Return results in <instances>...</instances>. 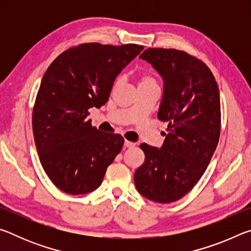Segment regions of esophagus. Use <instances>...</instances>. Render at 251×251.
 I'll return each instance as SVG.
<instances>
[{"label": "esophagus", "instance_id": "1", "mask_svg": "<svg viewBox=\"0 0 251 251\" xmlns=\"http://www.w3.org/2000/svg\"><path fill=\"white\" fill-rule=\"evenodd\" d=\"M124 146L125 147H134L135 146V143H131L129 141H125L124 142Z\"/></svg>", "mask_w": 251, "mask_h": 251}]
</instances>
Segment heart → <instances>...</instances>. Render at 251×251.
<instances>
[{
	"instance_id": "b5f03b06",
	"label": "heart",
	"mask_w": 251,
	"mask_h": 251,
	"mask_svg": "<svg viewBox=\"0 0 251 251\" xmlns=\"http://www.w3.org/2000/svg\"><path fill=\"white\" fill-rule=\"evenodd\" d=\"M146 85H157L156 79L150 74H142L138 78V87L146 86Z\"/></svg>"
}]
</instances>
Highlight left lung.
<instances>
[{
	"instance_id": "obj_1",
	"label": "left lung",
	"mask_w": 251,
	"mask_h": 251,
	"mask_svg": "<svg viewBox=\"0 0 251 251\" xmlns=\"http://www.w3.org/2000/svg\"><path fill=\"white\" fill-rule=\"evenodd\" d=\"M139 58L163 77L158 120L168 123L160 148L142 144L145 161L135 172L138 193L168 203L184 197L203 175L219 141L220 97L205 63L174 49H147Z\"/></svg>"
}]
</instances>
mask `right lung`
Instances as JSON below:
<instances>
[{
	"mask_svg": "<svg viewBox=\"0 0 251 251\" xmlns=\"http://www.w3.org/2000/svg\"><path fill=\"white\" fill-rule=\"evenodd\" d=\"M143 50L85 43L59 54L46 70L33 108V134L42 166L62 192L99 188L122 151L124 138L93 127L88 109L108 100L118 74Z\"/></svg>",
	"mask_w": 251,
	"mask_h": 251,
	"instance_id": "obj_1",
	"label": "right lung"
}]
</instances>
